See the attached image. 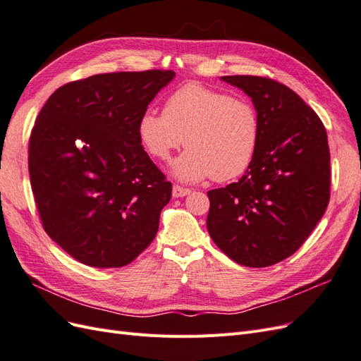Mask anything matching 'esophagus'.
<instances>
[{
	"label": "esophagus",
	"mask_w": 361,
	"mask_h": 361,
	"mask_svg": "<svg viewBox=\"0 0 361 361\" xmlns=\"http://www.w3.org/2000/svg\"><path fill=\"white\" fill-rule=\"evenodd\" d=\"M190 192H191L190 188L180 187V185H174V187H173V195H174V197H185V195L190 194Z\"/></svg>",
	"instance_id": "34e87169"
}]
</instances>
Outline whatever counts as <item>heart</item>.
I'll return each mask as SVG.
<instances>
[{
  "label": "heart",
  "instance_id": "heart-1",
  "mask_svg": "<svg viewBox=\"0 0 361 361\" xmlns=\"http://www.w3.org/2000/svg\"><path fill=\"white\" fill-rule=\"evenodd\" d=\"M260 137L256 106L244 96H228L197 82L173 92L162 113L146 111L138 120V138L158 161L170 159L174 150H188L174 162L182 180L211 178L232 180L244 174L255 159Z\"/></svg>",
  "mask_w": 361,
  "mask_h": 361
}]
</instances>
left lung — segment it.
I'll use <instances>...</instances> for the list:
<instances>
[{
    "mask_svg": "<svg viewBox=\"0 0 361 361\" xmlns=\"http://www.w3.org/2000/svg\"><path fill=\"white\" fill-rule=\"evenodd\" d=\"M223 81L251 97L260 137L244 176L207 191V232L236 264L265 268L292 256L329 206V138L318 114L285 84L253 75Z\"/></svg>",
    "mask_w": 361,
    "mask_h": 361,
    "instance_id": "obj_1",
    "label": "left lung"
}]
</instances>
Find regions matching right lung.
<instances>
[{
  "label": "right lung",
  "instance_id": "right-lung-1",
  "mask_svg": "<svg viewBox=\"0 0 361 361\" xmlns=\"http://www.w3.org/2000/svg\"><path fill=\"white\" fill-rule=\"evenodd\" d=\"M173 76L152 69L76 80L36 118L28 171L40 221L84 265L125 267L157 236L171 183L141 146L138 120Z\"/></svg>",
  "mask_w": 361,
  "mask_h": 361
}]
</instances>
